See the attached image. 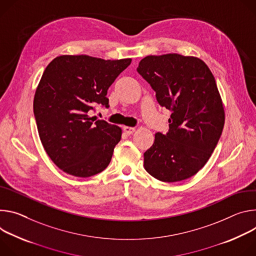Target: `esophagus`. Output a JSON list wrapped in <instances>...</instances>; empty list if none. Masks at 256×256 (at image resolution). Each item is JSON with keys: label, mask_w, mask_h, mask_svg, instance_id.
Returning a JSON list of instances; mask_svg holds the SVG:
<instances>
[{"label": "esophagus", "mask_w": 256, "mask_h": 256, "mask_svg": "<svg viewBox=\"0 0 256 256\" xmlns=\"http://www.w3.org/2000/svg\"><path fill=\"white\" fill-rule=\"evenodd\" d=\"M123 130H124V132H125L126 134L130 135V134H132V133L135 131V128H133V127H128V126H124V127H123Z\"/></svg>", "instance_id": "34e87169"}]
</instances>
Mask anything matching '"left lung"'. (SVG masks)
<instances>
[{
	"instance_id": "obj_1",
	"label": "left lung",
	"mask_w": 256,
	"mask_h": 256,
	"mask_svg": "<svg viewBox=\"0 0 256 256\" xmlns=\"http://www.w3.org/2000/svg\"><path fill=\"white\" fill-rule=\"evenodd\" d=\"M137 72L156 92L160 106L172 112L166 134L158 132L144 152V168L162 182L194 176L214 150L224 110L212 73L195 56H148Z\"/></svg>"
}]
</instances>
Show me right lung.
Returning a JSON list of instances; mask_svg holds the SVG:
<instances>
[{"label":"right lung","instance_id":"right-lung-1","mask_svg":"<svg viewBox=\"0 0 256 256\" xmlns=\"http://www.w3.org/2000/svg\"><path fill=\"white\" fill-rule=\"evenodd\" d=\"M131 61L63 54L46 66L34 112L44 150L65 173L88 178L108 166L122 130L88 112L98 104L108 108V90Z\"/></svg>","mask_w":256,"mask_h":256}]
</instances>
